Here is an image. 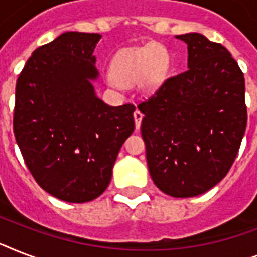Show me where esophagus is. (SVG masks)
<instances>
[{"mask_svg": "<svg viewBox=\"0 0 257 257\" xmlns=\"http://www.w3.org/2000/svg\"><path fill=\"white\" fill-rule=\"evenodd\" d=\"M133 117H135V125H136V129H139L141 125V120H143V113H141L139 109H136L135 113H133Z\"/></svg>", "mask_w": 257, "mask_h": 257, "instance_id": "1", "label": "esophagus"}]
</instances>
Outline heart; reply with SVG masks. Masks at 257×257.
Masks as SVG:
<instances>
[{
  "mask_svg": "<svg viewBox=\"0 0 257 257\" xmlns=\"http://www.w3.org/2000/svg\"><path fill=\"white\" fill-rule=\"evenodd\" d=\"M169 72V54L163 45L151 42L129 46L117 52L110 62L108 84L112 88L139 84L144 92H155L165 81Z\"/></svg>",
  "mask_w": 257,
  "mask_h": 257,
  "instance_id": "obj_1",
  "label": "heart"
}]
</instances>
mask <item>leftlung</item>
Wrapping results in <instances>:
<instances>
[{
    "label": "left lung",
    "mask_w": 257,
    "mask_h": 257,
    "mask_svg": "<svg viewBox=\"0 0 257 257\" xmlns=\"http://www.w3.org/2000/svg\"><path fill=\"white\" fill-rule=\"evenodd\" d=\"M176 38L188 46V70L137 108L153 183L184 199L225 177L245 132L247 106L244 74L223 45L200 33Z\"/></svg>",
    "instance_id": "obj_1"
}]
</instances>
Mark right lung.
Returning <instances> with one entry per match:
<instances>
[{
	"label": "right lung",
	"mask_w": 257,
	"mask_h": 257,
	"mask_svg": "<svg viewBox=\"0 0 257 257\" xmlns=\"http://www.w3.org/2000/svg\"><path fill=\"white\" fill-rule=\"evenodd\" d=\"M101 34L66 32L34 50L16 85L13 129L38 185L66 203L108 188L120 148L135 129V106L96 94L93 54Z\"/></svg>",
	"instance_id": "right-lung-1"
}]
</instances>
